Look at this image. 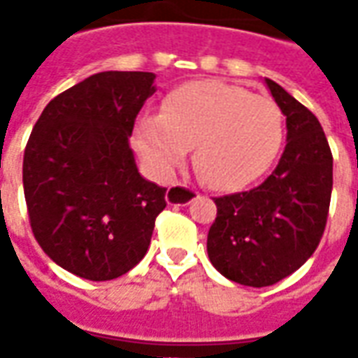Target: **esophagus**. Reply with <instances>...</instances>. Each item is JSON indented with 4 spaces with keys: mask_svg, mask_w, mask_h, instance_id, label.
<instances>
[{
    "mask_svg": "<svg viewBox=\"0 0 358 358\" xmlns=\"http://www.w3.org/2000/svg\"><path fill=\"white\" fill-rule=\"evenodd\" d=\"M194 197H197V192L182 184H174L166 192V201L171 205H187L189 201H194Z\"/></svg>",
    "mask_w": 358,
    "mask_h": 358,
    "instance_id": "1",
    "label": "esophagus"
}]
</instances>
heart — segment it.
I'll return each instance as SVG.
<instances>
[{
	"label": "heart",
	"instance_id": "heart-1",
	"mask_svg": "<svg viewBox=\"0 0 358 358\" xmlns=\"http://www.w3.org/2000/svg\"><path fill=\"white\" fill-rule=\"evenodd\" d=\"M284 143L276 103L222 80L186 82L166 94L161 115L136 128V149L155 171H174L194 149L199 178L220 192L248 187L268 171Z\"/></svg>",
	"mask_w": 358,
	"mask_h": 358
}]
</instances>
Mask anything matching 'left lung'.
I'll use <instances>...</instances> for the list:
<instances>
[{"label":"left lung","mask_w":358,"mask_h":358,"mask_svg":"<svg viewBox=\"0 0 358 358\" xmlns=\"http://www.w3.org/2000/svg\"><path fill=\"white\" fill-rule=\"evenodd\" d=\"M266 86L287 124L282 159L261 186L215 197L207 236L213 266L251 287L276 284L315 253L334 184V157L318 118L276 82L266 78Z\"/></svg>","instance_id":"left-lung-1"}]
</instances>
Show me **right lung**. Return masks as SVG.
I'll use <instances>...</instances> for the list:
<instances>
[{"instance_id":"right-lung-1","label":"right lung","mask_w":358,"mask_h":358,"mask_svg":"<svg viewBox=\"0 0 358 358\" xmlns=\"http://www.w3.org/2000/svg\"><path fill=\"white\" fill-rule=\"evenodd\" d=\"M153 73H97L53 97L22 161L28 220L43 253L76 276L103 282L148 253L166 189L141 178L128 136Z\"/></svg>"}]
</instances>
